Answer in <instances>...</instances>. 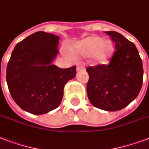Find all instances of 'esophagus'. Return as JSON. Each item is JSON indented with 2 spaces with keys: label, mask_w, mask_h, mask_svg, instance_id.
<instances>
[{
  "label": "esophagus",
  "mask_w": 149,
  "mask_h": 149,
  "mask_svg": "<svg viewBox=\"0 0 149 149\" xmlns=\"http://www.w3.org/2000/svg\"><path fill=\"white\" fill-rule=\"evenodd\" d=\"M84 68V66H82V65H77V71L78 72V71H79V70H81L82 69Z\"/></svg>",
  "instance_id": "esophagus-1"
}]
</instances>
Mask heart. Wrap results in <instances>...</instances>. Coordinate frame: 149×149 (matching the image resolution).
<instances>
[{"label": "heart", "instance_id": "b5f03b06", "mask_svg": "<svg viewBox=\"0 0 149 149\" xmlns=\"http://www.w3.org/2000/svg\"><path fill=\"white\" fill-rule=\"evenodd\" d=\"M72 49L79 56H90L91 62L94 65H104L112 57L114 47L111 40L88 36L76 43Z\"/></svg>", "mask_w": 149, "mask_h": 149}]
</instances>
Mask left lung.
<instances>
[{
  "label": "left lung",
  "mask_w": 149,
  "mask_h": 149,
  "mask_svg": "<svg viewBox=\"0 0 149 149\" xmlns=\"http://www.w3.org/2000/svg\"><path fill=\"white\" fill-rule=\"evenodd\" d=\"M115 43L116 51L108 65L86 69V91L93 106L117 111L132 103L141 91L143 66L134 44L117 31H106Z\"/></svg>",
  "instance_id": "left-lung-1"
}]
</instances>
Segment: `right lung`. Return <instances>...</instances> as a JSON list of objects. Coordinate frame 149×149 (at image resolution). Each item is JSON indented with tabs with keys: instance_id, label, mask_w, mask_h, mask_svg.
Returning a JSON list of instances; mask_svg holds the SVG:
<instances>
[{
	"instance_id": "1",
	"label": "right lung",
	"mask_w": 149,
	"mask_h": 149,
	"mask_svg": "<svg viewBox=\"0 0 149 149\" xmlns=\"http://www.w3.org/2000/svg\"><path fill=\"white\" fill-rule=\"evenodd\" d=\"M59 37L37 31L15 45L6 71L13 100L24 111L44 114L60 104L63 89L77 74V66L60 69L52 62L58 54Z\"/></svg>"
}]
</instances>
